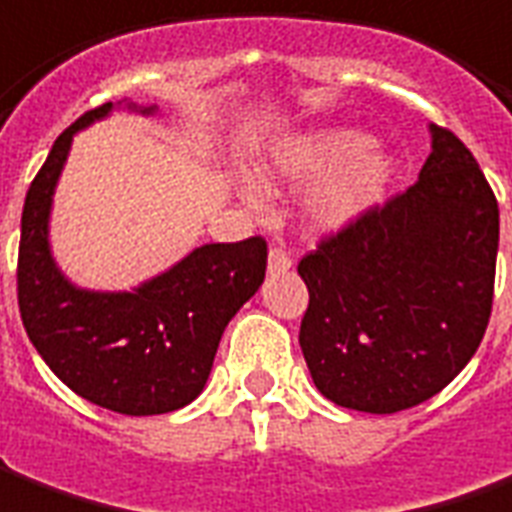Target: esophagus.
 Instances as JSON below:
<instances>
[{"instance_id": "esophagus-1", "label": "esophagus", "mask_w": 512, "mask_h": 512, "mask_svg": "<svg viewBox=\"0 0 512 512\" xmlns=\"http://www.w3.org/2000/svg\"><path fill=\"white\" fill-rule=\"evenodd\" d=\"M292 259L284 253V250L273 248L270 250V256H267V273L270 276H281V273H290Z\"/></svg>"}]
</instances>
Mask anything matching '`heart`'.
<instances>
[{
    "label": "heart",
    "instance_id": "b5f03b06",
    "mask_svg": "<svg viewBox=\"0 0 512 512\" xmlns=\"http://www.w3.org/2000/svg\"><path fill=\"white\" fill-rule=\"evenodd\" d=\"M398 178V158L384 144L370 142L365 130L323 125L290 133L262 164L264 183L309 186L306 222L320 234H340L365 220ZM242 195L253 197L250 186Z\"/></svg>",
    "mask_w": 512,
    "mask_h": 512
}]
</instances>
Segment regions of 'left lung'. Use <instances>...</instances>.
<instances>
[{"label":"left lung","instance_id":"obj_1","mask_svg":"<svg viewBox=\"0 0 512 512\" xmlns=\"http://www.w3.org/2000/svg\"><path fill=\"white\" fill-rule=\"evenodd\" d=\"M429 136L415 186L298 264L303 359L337 407L390 415L438 396L488 329L499 206L471 150Z\"/></svg>","mask_w":512,"mask_h":512}]
</instances>
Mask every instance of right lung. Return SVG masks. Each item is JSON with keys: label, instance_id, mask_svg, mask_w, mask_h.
I'll return each instance as SVG.
<instances>
[{"label": "right lung", "instance_id": "add662e5", "mask_svg": "<svg viewBox=\"0 0 512 512\" xmlns=\"http://www.w3.org/2000/svg\"><path fill=\"white\" fill-rule=\"evenodd\" d=\"M116 108L155 116L158 105L105 102L52 144L21 211L19 309L30 343L77 396L119 415H164L209 382L231 317L262 287L267 242H209L130 290H86L63 273L49 242L52 197L74 136Z\"/></svg>", "mask_w": 512, "mask_h": 512}]
</instances>
